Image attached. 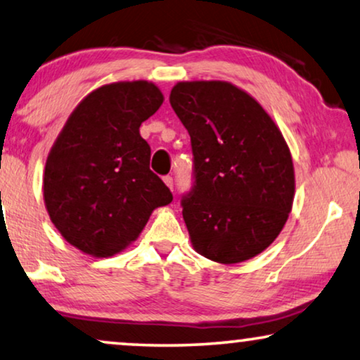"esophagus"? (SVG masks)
Listing matches in <instances>:
<instances>
[{"mask_svg":"<svg viewBox=\"0 0 360 360\" xmlns=\"http://www.w3.org/2000/svg\"><path fill=\"white\" fill-rule=\"evenodd\" d=\"M164 181H165V185H167L170 190H174V179H172L170 175H165L164 176Z\"/></svg>","mask_w":360,"mask_h":360,"instance_id":"obj_1","label":"esophagus"}]
</instances>
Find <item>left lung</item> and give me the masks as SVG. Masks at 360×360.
Here are the masks:
<instances>
[{
  "label": "left lung",
  "instance_id": "1",
  "mask_svg": "<svg viewBox=\"0 0 360 360\" xmlns=\"http://www.w3.org/2000/svg\"><path fill=\"white\" fill-rule=\"evenodd\" d=\"M170 105L191 139L193 185L181 196L191 243L232 264L274 242L294 201V167L263 107L222 81L179 82Z\"/></svg>",
  "mask_w": 360,
  "mask_h": 360
}]
</instances>
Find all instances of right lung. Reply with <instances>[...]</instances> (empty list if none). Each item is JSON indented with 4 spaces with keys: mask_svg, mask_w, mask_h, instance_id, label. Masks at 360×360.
Instances as JSON below:
<instances>
[{
    "mask_svg": "<svg viewBox=\"0 0 360 360\" xmlns=\"http://www.w3.org/2000/svg\"><path fill=\"white\" fill-rule=\"evenodd\" d=\"M164 97L153 82H115L91 92L68 118L45 165L44 198L68 242L112 257L143 231L155 207L174 200L149 169L139 134Z\"/></svg>",
    "mask_w": 360,
    "mask_h": 360,
    "instance_id": "add662e5",
    "label": "right lung"
}]
</instances>
